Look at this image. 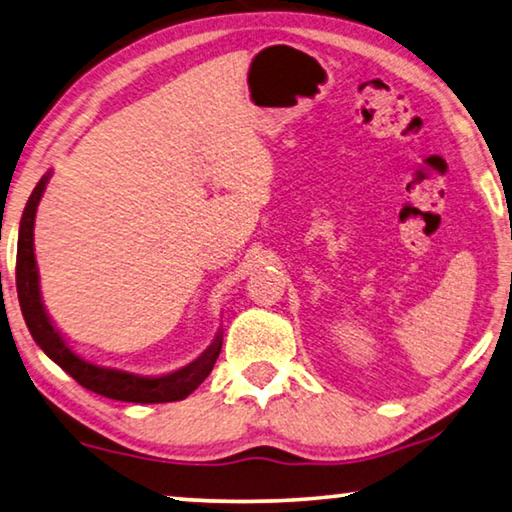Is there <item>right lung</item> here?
<instances>
[{
  "instance_id": "add662e5",
  "label": "right lung",
  "mask_w": 512,
  "mask_h": 512,
  "mask_svg": "<svg viewBox=\"0 0 512 512\" xmlns=\"http://www.w3.org/2000/svg\"><path fill=\"white\" fill-rule=\"evenodd\" d=\"M49 172L38 181L33 188L31 197L24 206L20 220V236H18V261H15V286H18L20 308L27 322L29 331L36 340V345L54 360L58 367L72 376L74 381L97 395L131 401V404H165V401H181L186 399L192 390H197L208 374H211L217 356L222 349V333L215 335L213 345L208 347L197 360L181 370L165 374V376H138L122 370H111V367L92 365L88 360L74 354L67 347L63 335L54 329L52 320L40 299V283H38V265L33 256V222H36V211L47 186Z\"/></svg>"
}]
</instances>
